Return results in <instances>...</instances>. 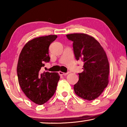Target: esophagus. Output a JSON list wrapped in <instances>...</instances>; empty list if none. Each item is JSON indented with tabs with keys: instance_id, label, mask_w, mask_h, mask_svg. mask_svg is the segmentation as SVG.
Here are the masks:
<instances>
[{
	"instance_id": "1",
	"label": "esophagus",
	"mask_w": 127,
	"mask_h": 127,
	"mask_svg": "<svg viewBox=\"0 0 127 127\" xmlns=\"http://www.w3.org/2000/svg\"><path fill=\"white\" fill-rule=\"evenodd\" d=\"M68 73H69V72H67V73H64V72H61V71L59 72V74L60 75H61V76H65V75H67Z\"/></svg>"
}]
</instances>
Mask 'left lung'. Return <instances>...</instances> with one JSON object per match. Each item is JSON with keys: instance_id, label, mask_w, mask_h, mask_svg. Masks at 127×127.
Segmentation results:
<instances>
[{"instance_id": "left-lung-1", "label": "left lung", "mask_w": 127, "mask_h": 127, "mask_svg": "<svg viewBox=\"0 0 127 127\" xmlns=\"http://www.w3.org/2000/svg\"><path fill=\"white\" fill-rule=\"evenodd\" d=\"M72 41L76 59L84 62L83 71L74 85L77 96L88 101L97 98L109 83V64L106 54L94 37L85 33L68 34Z\"/></svg>"}]
</instances>
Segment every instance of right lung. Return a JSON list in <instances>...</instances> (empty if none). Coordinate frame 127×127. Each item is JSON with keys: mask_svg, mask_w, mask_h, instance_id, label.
<instances>
[{"mask_svg": "<svg viewBox=\"0 0 127 127\" xmlns=\"http://www.w3.org/2000/svg\"><path fill=\"white\" fill-rule=\"evenodd\" d=\"M57 36L36 37L28 41L21 50L17 64L18 82L30 100L42 105L54 95L60 76L57 72H42L45 62L50 61L49 47Z\"/></svg>", "mask_w": 127, "mask_h": 127, "instance_id": "obj_1", "label": "right lung"}]
</instances>
